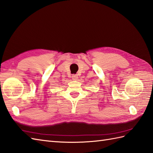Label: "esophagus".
Returning a JSON list of instances; mask_svg holds the SVG:
<instances>
[{
	"instance_id": "34e87169",
	"label": "esophagus",
	"mask_w": 153,
	"mask_h": 153,
	"mask_svg": "<svg viewBox=\"0 0 153 153\" xmlns=\"http://www.w3.org/2000/svg\"><path fill=\"white\" fill-rule=\"evenodd\" d=\"M71 78H72L74 80H76L78 78V76H77V75L76 74H73L72 76H71Z\"/></svg>"
}]
</instances>
